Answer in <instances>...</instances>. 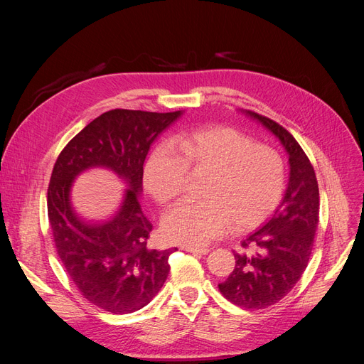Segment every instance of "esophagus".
Returning <instances> with one entry per match:
<instances>
[{"instance_id": "obj_1", "label": "esophagus", "mask_w": 364, "mask_h": 364, "mask_svg": "<svg viewBox=\"0 0 364 364\" xmlns=\"http://www.w3.org/2000/svg\"><path fill=\"white\" fill-rule=\"evenodd\" d=\"M183 250L195 255H206L209 252L208 247H195V246H187V245L183 246Z\"/></svg>"}]
</instances>
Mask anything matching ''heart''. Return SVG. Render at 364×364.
Here are the masks:
<instances>
[{
  "label": "heart",
  "instance_id": "b5f03b06",
  "mask_svg": "<svg viewBox=\"0 0 364 364\" xmlns=\"http://www.w3.org/2000/svg\"><path fill=\"white\" fill-rule=\"evenodd\" d=\"M151 150L143 172L146 192L159 205L180 198L188 169L209 172L199 203H180L162 220L164 237L171 243L203 246L233 228L251 230L279 206L286 187L280 153L255 144L243 132L214 127L184 132Z\"/></svg>",
  "mask_w": 364,
  "mask_h": 364
}]
</instances>
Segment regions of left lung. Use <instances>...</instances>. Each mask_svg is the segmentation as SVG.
Returning a JSON list of instances; mask_svg holds the SVG:
<instances>
[{"label": "left lung", "instance_id": "left-lung-1", "mask_svg": "<svg viewBox=\"0 0 364 364\" xmlns=\"http://www.w3.org/2000/svg\"><path fill=\"white\" fill-rule=\"evenodd\" d=\"M289 153L291 177L272 220L242 240L235 269L220 292L243 309H267L288 295L307 269L318 225V184L314 168L292 134L276 121L247 110Z\"/></svg>", "mask_w": 364, "mask_h": 364}]
</instances>
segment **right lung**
I'll list each match as a JSON object with an SVG mask.
<instances>
[{
    "label": "right lung",
    "mask_w": 364,
    "mask_h": 364,
    "mask_svg": "<svg viewBox=\"0 0 364 364\" xmlns=\"http://www.w3.org/2000/svg\"><path fill=\"white\" fill-rule=\"evenodd\" d=\"M181 110L158 113L113 109L91 121L57 158L47 192L48 221L57 255L81 295L105 311L128 314L147 305L169 273V255L149 250L151 224L139 202L150 144ZM90 166H106L129 188L119 213L106 223H88L70 205L73 178Z\"/></svg>",
    "instance_id": "1"
}]
</instances>
